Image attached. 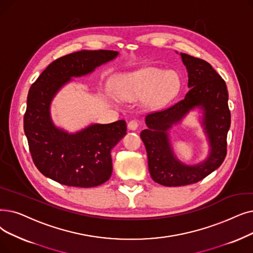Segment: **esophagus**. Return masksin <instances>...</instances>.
<instances>
[{"mask_svg": "<svg viewBox=\"0 0 253 253\" xmlns=\"http://www.w3.org/2000/svg\"><path fill=\"white\" fill-rule=\"evenodd\" d=\"M138 127V122L136 120H131L128 123V129L130 130H136Z\"/></svg>", "mask_w": 253, "mask_h": 253, "instance_id": "esophagus-1", "label": "esophagus"}]
</instances>
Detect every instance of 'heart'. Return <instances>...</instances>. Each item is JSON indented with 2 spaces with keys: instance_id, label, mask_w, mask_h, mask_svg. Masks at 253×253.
Listing matches in <instances>:
<instances>
[{
  "instance_id": "heart-1",
  "label": "heart",
  "mask_w": 253,
  "mask_h": 253,
  "mask_svg": "<svg viewBox=\"0 0 253 253\" xmlns=\"http://www.w3.org/2000/svg\"><path fill=\"white\" fill-rule=\"evenodd\" d=\"M180 82L172 71L145 68L120 75L115 81L116 93L123 99L134 100L144 97V103L156 107L170 100L178 93Z\"/></svg>"
}]
</instances>
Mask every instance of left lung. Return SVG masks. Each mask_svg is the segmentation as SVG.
<instances>
[{"label": "left lung", "instance_id": "1", "mask_svg": "<svg viewBox=\"0 0 253 253\" xmlns=\"http://www.w3.org/2000/svg\"><path fill=\"white\" fill-rule=\"evenodd\" d=\"M180 54L188 71L189 92L173 105L148 114V129L140 132L147 150L151 177L163 186L197 183L220 167L226 156V138L230 126L225 82L208 62L187 53ZM194 107H201L204 111L203 125L211 140V151L206 162L191 167L185 166L173 156L167 131Z\"/></svg>", "mask_w": 253, "mask_h": 253}]
</instances>
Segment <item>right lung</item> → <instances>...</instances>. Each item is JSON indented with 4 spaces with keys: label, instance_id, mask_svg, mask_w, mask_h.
<instances>
[{
    "label": "right lung",
    "instance_id": "add662e5",
    "mask_svg": "<svg viewBox=\"0 0 253 253\" xmlns=\"http://www.w3.org/2000/svg\"><path fill=\"white\" fill-rule=\"evenodd\" d=\"M114 50H80L49 64L30 87L24 129L33 162L45 177L66 186L94 187L112 175V149L126 134V122L93 124L69 134L51 122L49 105L72 76L94 71L115 59Z\"/></svg>",
    "mask_w": 253,
    "mask_h": 253
}]
</instances>
